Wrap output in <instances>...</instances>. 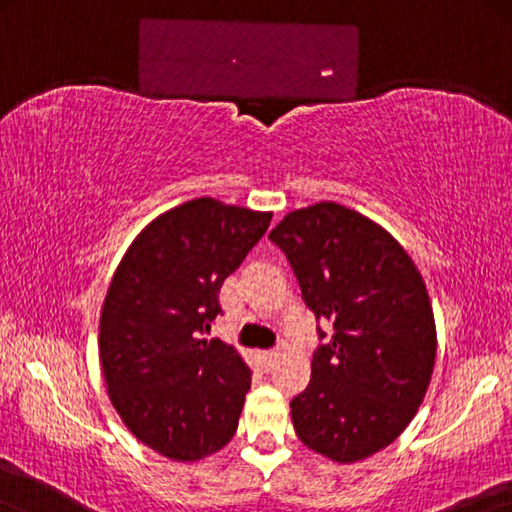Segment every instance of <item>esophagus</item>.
<instances>
[{
  "label": "esophagus",
  "mask_w": 512,
  "mask_h": 512,
  "mask_svg": "<svg viewBox=\"0 0 512 512\" xmlns=\"http://www.w3.org/2000/svg\"><path fill=\"white\" fill-rule=\"evenodd\" d=\"M278 360H280V353H278V351H266V353L262 355V362H264L266 369H273L275 362H278Z\"/></svg>",
  "instance_id": "esophagus-1"
}]
</instances>
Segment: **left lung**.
Instances as JSON below:
<instances>
[{
    "label": "left lung",
    "instance_id": "left-lung-1",
    "mask_svg": "<svg viewBox=\"0 0 512 512\" xmlns=\"http://www.w3.org/2000/svg\"><path fill=\"white\" fill-rule=\"evenodd\" d=\"M269 239L305 305L335 330L291 401L298 440L339 465L369 458L408 428L431 385L437 332L426 282L385 227L337 202L289 212Z\"/></svg>",
    "mask_w": 512,
    "mask_h": 512
}]
</instances>
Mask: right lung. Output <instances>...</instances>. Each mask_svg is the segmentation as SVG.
Masks as SVG:
<instances>
[{
  "label": "right lung",
  "instance_id": "1",
  "mask_svg": "<svg viewBox=\"0 0 512 512\" xmlns=\"http://www.w3.org/2000/svg\"><path fill=\"white\" fill-rule=\"evenodd\" d=\"M271 216L189 200L145 225L113 273L100 312L109 399L136 440L168 460H202L237 433L250 369L237 348L202 335Z\"/></svg>",
  "mask_w": 512,
  "mask_h": 512
}]
</instances>
